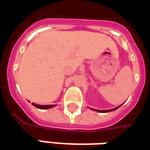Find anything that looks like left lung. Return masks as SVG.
Returning <instances> with one entry per match:
<instances>
[{"instance_id": "8db88e82", "label": "left lung", "mask_w": 150, "mask_h": 150, "mask_svg": "<svg viewBox=\"0 0 150 150\" xmlns=\"http://www.w3.org/2000/svg\"><path fill=\"white\" fill-rule=\"evenodd\" d=\"M120 106H118V107L115 108H112V109H110V110H96V111H97V112H112V111L116 110V109H117Z\"/></svg>"}]
</instances>
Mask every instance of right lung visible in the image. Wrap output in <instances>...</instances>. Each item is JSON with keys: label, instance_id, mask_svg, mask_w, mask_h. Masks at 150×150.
I'll return each mask as SVG.
<instances>
[{"label": "right lung", "instance_id": "obj_1", "mask_svg": "<svg viewBox=\"0 0 150 150\" xmlns=\"http://www.w3.org/2000/svg\"><path fill=\"white\" fill-rule=\"evenodd\" d=\"M32 104L34 105V107L38 108L39 109H48V108H53L55 106V105H38V104H34V103H32Z\"/></svg>", "mask_w": 150, "mask_h": 150}]
</instances>
